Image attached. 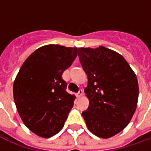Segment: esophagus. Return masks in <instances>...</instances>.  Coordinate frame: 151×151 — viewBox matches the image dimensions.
<instances>
[{
	"label": "esophagus",
	"instance_id": "obj_1",
	"mask_svg": "<svg viewBox=\"0 0 151 151\" xmlns=\"http://www.w3.org/2000/svg\"><path fill=\"white\" fill-rule=\"evenodd\" d=\"M82 94H83V91H82V89H79L78 92V94H77L78 97H81V96L82 95Z\"/></svg>",
	"mask_w": 151,
	"mask_h": 151
}]
</instances>
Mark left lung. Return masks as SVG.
<instances>
[{
    "label": "left lung",
    "mask_w": 151,
    "mask_h": 151,
    "mask_svg": "<svg viewBox=\"0 0 151 151\" xmlns=\"http://www.w3.org/2000/svg\"><path fill=\"white\" fill-rule=\"evenodd\" d=\"M78 57L88 78L85 93L90 104L82 116L91 133L111 137L128 125L136 111V75L123 56L103 46L79 47Z\"/></svg>",
    "instance_id": "obj_1"
}]
</instances>
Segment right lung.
Listing matches in <instances>:
<instances>
[{"label":"right lung","instance_id":"add662e5","mask_svg":"<svg viewBox=\"0 0 151 151\" xmlns=\"http://www.w3.org/2000/svg\"><path fill=\"white\" fill-rule=\"evenodd\" d=\"M78 55L77 47L49 44L25 60L14 82L15 105L26 126L38 136L50 137L61 129L75 96L62 78Z\"/></svg>","mask_w":151,"mask_h":151}]
</instances>
